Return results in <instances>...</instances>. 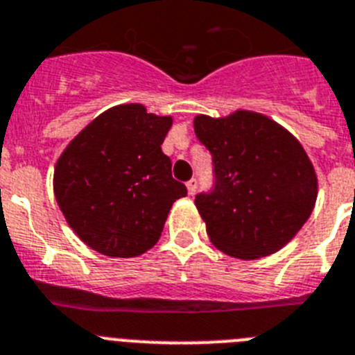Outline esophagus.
<instances>
[{"mask_svg":"<svg viewBox=\"0 0 355 355\" xmlns=\"http://www.w3.org/2000/svg\"><path fill=\"white\" fill-rule=\"evenodd\" d=\"M196 186H198V180H196V178H191V180L186 184L187 193H189L191 196H193L196 193Z\"/></svg>","mask_w":355,"mask_h":355,"instance_id":"34e87169","label":"esophagus"}]
</instances>
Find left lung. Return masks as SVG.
<instances>
[{
    "label": "left lung",
    "mask_w": 355,
    "mask_h": 355,
    "mask_svg": "<svg viewBox=\"0 0 355 355\" xmlns=\"http://www.w3.org/2000/svg\"><path fill=\"white\" fill-rule=\"evenodd\" d=\"M195 134L214 162L216 186L195 205L212 245L243 261L288 245L311 216L318 178L300 141L264 114L196 116Z\"/></svg>",
    "instance_id": "8db88e82"
}]
</instances>
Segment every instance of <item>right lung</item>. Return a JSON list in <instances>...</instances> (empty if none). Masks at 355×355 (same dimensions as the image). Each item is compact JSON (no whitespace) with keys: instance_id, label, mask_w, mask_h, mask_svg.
<instances>
[{"instance_id":"right-lung-1","label":"right lung","mask_w":355,"mask_h":355,"mask_svg":"<svg viewBox=\"0 0 355 355\" xmlns=\"http://www.w3.org/2000/svg\"><path fill=\"white\" fill-rule=\"evenodd\" d=\"M171 116L123 103L101 112L66 146L53 193L73 232L98 254L135 257L159 241L169 209L187 195L162 153Z\"/></svg>"}]
</instances>
